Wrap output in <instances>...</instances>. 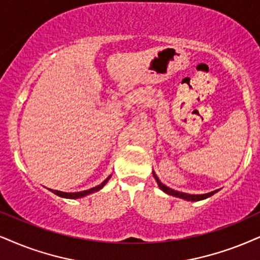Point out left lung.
Here are the masks:
<instances>
[{"mask_svg": "<svg viewBox=\"0 0 260 260\" xmlns=\"http://www.w3.org/2000/svg\"><path fill=\"white\" fill-rule=\"evenodd\" d=\"M153 176L154 179H156L157 183H158L159 188L163 190V192L168 193L170 196H174V197H177V198H182V199H186V200H190V202H198V200H203V199H206L209 198V197H211L212 194H215L217 190H215V192H210V193H206V194H188V193H182V192H177V190H174L172 188H169V187L164 186L162 182L159 181L158 177H157L156 174L153 173Z\"/></svg>", "mask_w": 260, "mask_h": 260, "instance_id": "left-lung-1", "label": "left lung"}]
</instances>
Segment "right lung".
I'll use <instances>...</instances> for the list:
<instances>
[{"mask_svg": "<svg viewBox=\"0 0 260 260\" xmlns=\"http://www.w3.org/2000/svg\"><path fill=\"white\" fill-rule=\"evenodd\" d=\"M109 179H110V176L107 177V179L104 180V181L102 182L101 185H98V186H96V187H93V188H90V189H87V190H83V192L66 193V192H61V190H55V189H52V192H54L55 194L58 196V197H62V198H70V199L81 198V197H85V196H87V194H91V193H93V192H97V190H100V189L102 188V187L106 185V183L108 182V180H109ZM50 190H51V189H50Z\"/></svg>", "mask_w": 260, "mask_h": 260, "instance_id": "add662e5", "label": "right lung"}]
</instances>
